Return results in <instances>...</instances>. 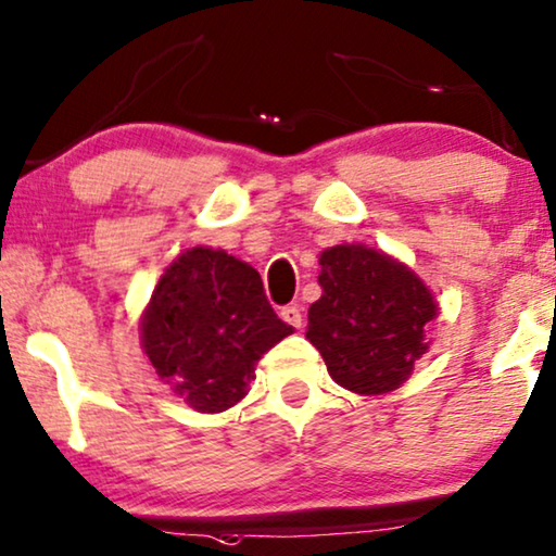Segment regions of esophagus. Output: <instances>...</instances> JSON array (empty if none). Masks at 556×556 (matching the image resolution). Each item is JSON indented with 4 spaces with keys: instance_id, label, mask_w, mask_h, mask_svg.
<instances>
[{
    "instance_id": "obj_1",
    "label": "esophagus",
    "mask_w": 556,
    "mask_h": 556,
    "mask_svg": "<svg viewBox=\"0 0 556 556\" xmlns=\"http://www.w3.org/2000/svg\"><path fill=\"white\" fill-rule=\"evenodd\" d=\"M280 319H283L286 324H291L293 329H301V324H304V314H301L299 304H288L280 308Z\"/></svg>"
}]
</instances>
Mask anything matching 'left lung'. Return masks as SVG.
<instances>
[{"label":"left lung","instance_id":"obj_1","mask_svg":"<svg viewBox=\"0 0 556 556\" xmlns=\"http://www.w3.org/2000/svg\"><path fill=\"white\" fill-rule=\"evenodd\" d=\"M319 265L324 293L308 308L306 340L348 391L399 388L429 350L424 327L437 316L434 295L406 265L365 244H337Z\"/></svg>","mask_w":556,"mask_h":556}]
</instances>
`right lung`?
Wrapping results in <instances>:
<instances>
[{
	"mask_svg": "<svg viewBox=\"0 0 556 556\" xmlns=\"http://www.w3.org/2000/svg\"><path fill=\"white\" fill-rule=\"evenodd\" d=\"M291 331L265 299L261 273L225 250L193 248L155 286L142 348L191 408L219 414L248 395L257 359Z\"/></svg>",
	"mask_w": 556,
	"mask_h": 556,
	"instance_id": "add662e5",
	"label": "right lung"
}]
</instances>
